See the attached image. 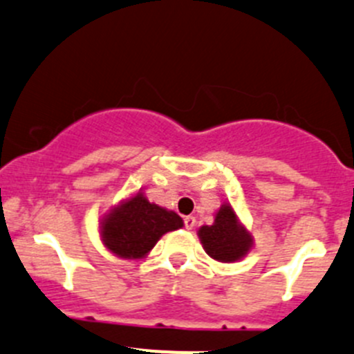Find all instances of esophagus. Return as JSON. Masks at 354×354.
Instances as JSON below:
<instances>
[{"label": "esophagus", "instance_id": "obj_1", "mask_svg": "<svg viewBox=\"0 0 354 354\" xmlns=\"http://www.w3.org/2000/svg\"><path fill=\"white\" fill-rule=\"evenodd\" d=\"M195 217H192V215H188V217H185V227H187L188 230H192L193 227H195Z\"/></svg>", "mask_w": 354, "mask_h": 354}]
</instances>
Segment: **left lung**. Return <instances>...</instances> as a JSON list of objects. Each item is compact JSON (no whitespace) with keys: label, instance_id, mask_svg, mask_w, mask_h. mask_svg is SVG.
Returning a JSON list of instances; mask_svg holds the SVG:
<instances>
[{"label":"left lung","instance_id":"8db88e82","mask_svg":"<svg viewBox=\"0 0 354 354\" xmlns=\"http://www.w3.org/2000/svg\"><path fill=\"white\" fill-rule=\"evenodd\" d=\"M198 237L207 254L222 263L241 259L252 244L251 236L237 222L236 214L229 205L221 207L214 224L203 225L198 230Z\"/></svg>","mask_w":354,"mask_h":354}]
</instances>
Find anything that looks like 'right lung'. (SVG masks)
<instances>
[{
	"mask_svg": "<svg viewBox=\"0 0 354 354\" xmlns=\"http://www.w3.org/2000/svg\"><path fill=\"white\" fill-rule=\"evenodd\" d=\"M183 227L174 212L151 203L142 193L113 208L102 222L103 243L120 258H144L162 234Z\"/></svg>",
	"mask_w": 354,
	"mask_h": 354,
	"instance_id": "right-lung-1",
	"label": "right lung"
}]
</instances>
